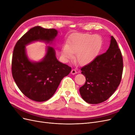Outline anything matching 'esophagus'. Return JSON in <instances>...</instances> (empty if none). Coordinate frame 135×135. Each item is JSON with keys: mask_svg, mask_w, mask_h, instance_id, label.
Listing matches in <instances>:
<instances>
[{"mask_svg": "<svg viewBox=\"0 0 135 135\" xmlns=\"http://www.w3.org/2000/svg\"><path fill=\"white\" fill-rule=\"evenodd\" d=\"M76 73H77V71L76 70H75V69H72L71 71V74L72 75H74V74H76Z\"/></svg>", "mask_w": 135, "mask_h": 135, "instance_id": "34e87169", "label": "esophagus"}]
</instances>
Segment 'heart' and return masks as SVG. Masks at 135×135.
<instances>
[{"label": "heart", "instance_id": "heart-1", "mask_svg": "<svg viewBox=\"0 0 135 135\" xmlns=\"http://www.w3.org/2000/svg\"><path fill=\"white\" fill-rule=\"evenodd\" d=\"M102 44V39L98 35L78 34L69 39L61 50V56L68 60L75 56V61L80 65L89 64L95 57Z\"/></svg>", "mask_w": 135, "mask_h": 135}]
</instances>
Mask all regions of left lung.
I'll use <instances>...</instances> for the list:
<instances>
[{
    "label": "left lung",
    "mask_w": 135,
    "mask_h": 135,
    "mask_svg": "<svg viewBox=\"0 0 135 135\" xmlns=\"http://www.w3.org/2000/svg\"><path fill=\"white\" fill-rule=\"evenodd\" d=\"M123 58L116 40L111 36L110 46L104 54L81 68L85 83L79 89L81 98L87 103L97 104L108 100L120 83Z\"/></svg>",
    "instance_id": "obj_1"
}]
</instances>
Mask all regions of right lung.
<instances>
[{
	"label": "right lung",
	"mask_w": 135,
	"mask_h": 135,
	"mask_svg": "<svg viewBox=\"0 0 135 135\" xmlns=\"http://www.w3.org/2000/svg\"><path fill=\"white\" fill-rule=\"evenodd\" d=\"M58 31L55 28L35 26L28 30L16 43L12 61V73L15 82L24 95L38 102L46 101L56 92L63 78L71 68L60 62L55 49L47 46L43 59L32 61L26 54V46L39 41L52 44Z\"/></svg>",
	"instance_id": "obj_1"
}]
</instances>
